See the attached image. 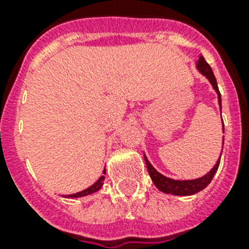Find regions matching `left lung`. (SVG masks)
Masks as SVG:
<instances>
[{
	"instance_id": "8db88e82",
	"label": "left lung",
	"mask_w": 249,
	"mask_h": 249,
	"mask_svg": "<svg viewBox=\"0 0 249 249\" xmlns=\"http://www.w3.org/2000/svg\"><path fill=\"white\" fill-rule=\"evenodd\" d=\"M196 67L197 70L203 73V75L209 80V83L212 84L213 89L216 90L217 95H218V103H220L221 107V94L220 90H218V86H217V81L216 77L213 75V71L211 66H209L207 62H205L204 56H200L199 60L196 62ZM224 123V121H222ZM222 154V151H221ZM144 161H146V165H147V170L148 173H150V177H151L152 182L155 183V186L160 191H163V193L166 194H172V195H182V196H185V195H193V194H196L199 191H201L203 189H205L207 186L209 185V182L212 181L213 176L218 169V165H220V159L217 160L216 165L213 166L212 169L209 170L208 173L203 176L200 178H196V179H189V181H177V179H172V178H168L163 174H160L158 170L154 168V166L150 164L148 159L146 158V155H143Z\"/></svg>"
}]
</instances>
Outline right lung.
I'll return each mask as SVG.
<instances>
[{"label": "right lung", "mask_w": 249, "mask_h": 249, "mask_svg": "<svg viewBox=\"0 0 249 249\" xmlns=\"http://www.w3.org/2000/svg\"><path fill=\"white\" fill-rule=\"evenodd\" d=\"M105 173H106V172H105ZM103 179H105V176H101V177H99V179H98V181L95 182L94 185L90 186V187L83 190V191H80V193L67 195V196L68 197H81V196H86V195H89V194L95 193V191H98V190L102 187V185H103Z\"/></svg>", "instance_id": "1"}]
</instances>
